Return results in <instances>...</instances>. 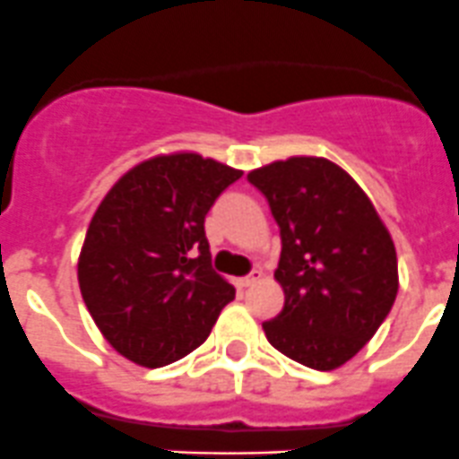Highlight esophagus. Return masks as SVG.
Returning <instances> with one entry per match:
<instances>
[{
  "mask_svg": "<svg viewBox=\"0 0 459 459\" xmlns=\"http://www.w3.org/2000/svg\"><path fill=\"white\" fill-rule=\"evenodd\" d=\"M260 278H262V271L260 269H253L251 273L247 275V278L239 280V287H251V284H255Z\"/></svg>",
  "mask_w": 459,
  "mask_h": 459,
  "instance_id": "esophagus-1",
  "label": "esophagus"
}]
</instances>
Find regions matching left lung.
I'll use <instances>...</instances> for the list:
<instances>
[{
  "mask_svg": "<svg viewBox=\"0 0 459 459\" xmlns=\"http://www.w3.org/2000/svg\"><path fill=\"white\" fill-rule=\"evenodd\" d=\"M280 226L275 280L284 307L262 323L278 352L336 370L393 309L399 273L393 238L361 186L323 157H291L247 177Z\"/></svg>",
  "mask_w": 459,
  "mask_h": 459,
  "instance_id": "8db88e82",
  "label": "left lung"
}]
</instances>
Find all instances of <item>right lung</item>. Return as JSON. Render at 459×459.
I'll use <instances>...</instances> for the list:
<instances>
[{
    "instance_id": "right-lung-1",
    "label": "right lung",
    "mask_w": 459,
    "mask_h": 459,
    "mask_svg": "<svg viewBox=\"0 0 459 459\" xmlns=\"http://www.w3.org/2000/svg\"><path fill=\"white\" fill-rule=\"evenodd\" d=\"M242 170L195 152L139 163L93 212L78 282L109 345L143 368L184 359L235 298L211 266L204 220Z\"/></svg>"
}]
</instances>
